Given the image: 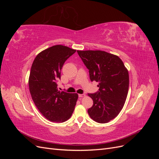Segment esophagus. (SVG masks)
I'll return each mask as SVG.
<instances>
[{"instance_id":"obj_1","label":"esophagus","mask_w":159,"mask_h":159,"mask_svg":"<svg viewBox=\"0 0 159 159\" xmlns=\"http://www.w3.org/2000/svg\"><path fill=\"white\" fill-rule=\"evenodd\" d=\"M84 96H85V94H78L79 98H82V97H84Z\"/></svg>"}]
</instances>
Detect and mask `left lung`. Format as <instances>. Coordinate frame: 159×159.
Listing matches in <instances>:
<instances>
[{
    "label": "left lung",
    "instance_id": "8db88e82",
    "mask_svg": "<svg viewBox=\"0 0 159 159\" xmlns=\"http://www.w3.org/2000/svg\"><path fill=\"white\" fill-rule=\"evenodd\" d=\"M89 70L91 81L99 82L98 92L88 93L93 99L88 110L93 121L106 123L116 117L125 102L129 90V72L117 56L101 50H77Z\"/></svg>",
    "mask_w": 159,
    "mask_h": 159
}]
</instances>
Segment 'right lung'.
I'll return each instance as SVG.
<instances>
[{
    "label": "right lung",
    "mask_w": 159,
    "mask_h": 159,
    "mask_svg": "<svg viewBox=\"0 0 159 159\" xmlns=\"http://www.w3.org/2000/svg\"><path fill=\"white\" fill-rule=\"evenodd\" d=\"M75 52L65 46H53L39 53L32 63L30 92L38 109L50 121L64 122L74 112L78 95L60 91L56 82L64 62Z\"/></svg>",
    "instance_id": "1"
}]
</instances>
